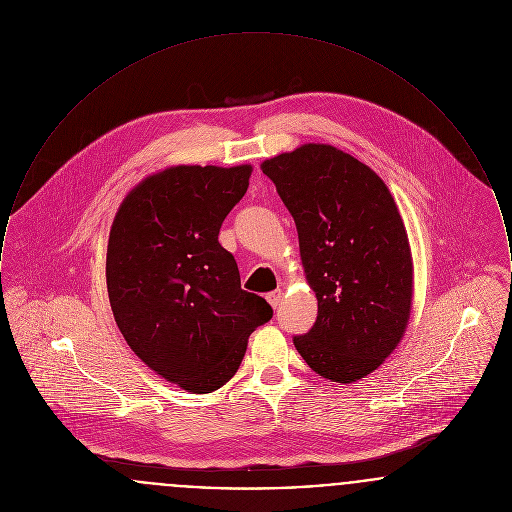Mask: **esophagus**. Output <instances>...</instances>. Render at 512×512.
Masks as SVG:
<instances>
[{
	"instance_id": "esophagus-1",
	"label": "esophagus",
	"mask_w": 512,
	"mask_h": 512,
	"mask_svg": "<svg viewBox=\"0 0 512 512\" xmlns=\"http://www.w3.org/2000/svg\"><path fill=\"white\" fill-rule=\"evenodd\" d=\"M266 298H268V302L273 306V308H277V306H279V302H281V298H283V293L277 289V291H271V293H268Z\"/></svg>"
}]
</instances>
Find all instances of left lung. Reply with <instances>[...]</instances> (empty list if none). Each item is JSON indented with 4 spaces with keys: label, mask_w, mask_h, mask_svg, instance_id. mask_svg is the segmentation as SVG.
I'll list each match as a JSON object with an SVG mask.
<instances>
[{
    "label": "left lung",
    "mask_w": 512,
    "mask_h": 512,
    "mask_svg": "<svg viewBox=\"0 0 512 512\" xmlns=\"http://www.w3.org/2000/svg\"><path fill=\"white\" fill-rule=\"evenodd\" d=\"M295 219L318 318L293 343L320 376H368L403 337L412 304V256L385 183L349 154L304 144L262 163Z\"/></svg>",
    "instance_id": "1"
}]
</instances>
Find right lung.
Wrapping results in <instances>:
<instances>
[{
  "label": "right lung",
  "mask_w": 512,
  "mask_h": 512,
  "mask_svg": "<svg viewBox=\"0 0 512 512\" xmlns=\"http://www.w3.org/2000/svg\"><path fill=\"white\" fill-rule=\"evenodd\" d=\"M252 167L179 165L142 181L109 231V304L136 356L190 393H212L241 366L250 333L271 320L241 289L223 219L241 202Z\"/></svg>",
  "instance_id": "obj_1"
}]
</instances>
